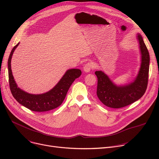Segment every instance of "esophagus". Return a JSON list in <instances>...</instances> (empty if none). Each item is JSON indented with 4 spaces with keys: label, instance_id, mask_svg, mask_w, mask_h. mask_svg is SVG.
I'll return each mask as SVG.
<instances>
[{
    "label": "esophagus",
    "instance_id": "obj_1",
    "mask_svg": "<svg viewBox=\"0 0 159 159\" xmlns=\"http://www.w3.org/2000/svg\"><path fill=\"white\" fill-rule=\"evenodd\" d=\"M93 64H91V62H88L87 64H86L84 66V71L86 73L89 72L91 70L93 69Z\"/></svg>",
    "mask_w": 159,
    "mask_h": 159
}]
</instances>
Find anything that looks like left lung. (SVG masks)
Wrapping results in <instances>:
<instances>
[{
  "mask_svg": "<svg viewBox=\"0 0 159 159\" xmlns=\"http://www.w3.org/2000/svg\"><path fill=\"white\" fill-rule=\"evenodd\" d=\"M141 53L140 68L133 82L124 86H116L102 71H95L97 77V95L105 106L120 108L138 101L145 93L148 86L149 55L143 37L137 35Z\"/></svg>",
  "mask_w": 159,
  "mask_h": 159,
  "instance_id": "obj_1",
  "label": "left lung"
}]
</instances>
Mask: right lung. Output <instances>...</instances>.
I'll return each instance as SVG.
<instances>
[{
    "instance_id": "obj_1",
    "label": "right lung",
    "mask_w": 159,
    "mask_h": 159,
    "mask_svg": "<svg viewBox=\"0 0 159 159\" xmlns=\"http://www.w3.org/2000/svg\"><path fill=\"white\" fill-rule=\"evenodd\" d=\"M19 44V43L12 49L7 62L10 88L13 97L19 103L33 111H47L61 106L72 83L80 76L81 71L79 69L68 70L57 85L45 93L39 95L28 93L18 88L11 69V57L15 49Z\"/></svg>"
}]
</instances>
